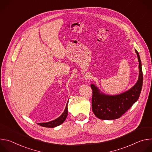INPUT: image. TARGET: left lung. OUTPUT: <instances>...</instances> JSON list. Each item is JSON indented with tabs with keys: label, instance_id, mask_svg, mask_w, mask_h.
Instances as JSON below:
<instances>
[{
	"label": "left lung",
	"instance_id": "1",
	"mask_svg": "<svg viewBox=\"0 0 152 152\" xmlns=\"http://www.w3.org/2000/svg\"><path fill=\"white\" fill-rule=\"evenodd\" d=\"M135 51L139 62V76L137 83L131 88L117 95H107L102 93L94 84H91L93 90L92 110L99 119H117L138 100L142 86L143 75L139 53L136 49Z\"/></svg>",
	"mask_w": 152,
	"mask_h": 152
}]
</instances>
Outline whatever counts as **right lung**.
<instances>
[{"label": "right lung", "instance_id": "right-lung-1", "mask_svg": "<svg viewBox=\"0 0 152 152\" xmlns=\"http://www.w3.org/2000/svg\"><path fill=\"white\" fill-rule=\"evenodd\" d=\"M68 102H69V100L67 103L66 107V108H65L64 113L62 114V115L60 117H59L56 119L52 120L51 121H49V122H46V123H39L38 124L42 127H55L59 126L60 124L63 123L64 122V121L66 120V119L67 117V115H68V107H67Z\"/></svg>", "mask_w": 152, "mask_h": 152}]
</instances>
